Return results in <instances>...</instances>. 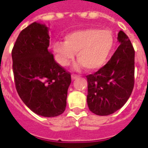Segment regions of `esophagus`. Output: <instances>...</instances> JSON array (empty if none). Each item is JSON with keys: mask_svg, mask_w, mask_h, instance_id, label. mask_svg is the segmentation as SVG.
Segmentation results:
<instances>
[{"mask_svg": "<svg viewBox=\"0 0 148 148\" xmlns=\"http://www.w3.org/2000/svg\"><path fill=\"white\" fill-rule=\"evenodd\" d=\"M77 77H78V76H77V74H71V78H72L73 80H74V79H76V78H77Z\"/></svg>", "mask_w": 148, "mask_h": 148, "instance_id": "obj_1", "label": "esophagus"}]
</instances>
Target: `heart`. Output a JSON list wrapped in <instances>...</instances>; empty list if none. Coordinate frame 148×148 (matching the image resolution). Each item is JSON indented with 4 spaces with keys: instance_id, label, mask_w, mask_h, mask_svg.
Returning a JSON list of instances; mask_svg holds the SVG:
<instances>
[{
    "instance_id": "obj_1",
    "label": "heart",
    "mask_w": 148,
    "mask_h": 148,
    "mask_svg": "<svg viewBox=\"0 0 148 148\" xmlns=\"http://www.w3.org/2000/svg\"><path fill=\"white\" fill-rule=\"evenodd\" d=\"M114 46V37L106 29L88 28L73 31L65 36V41H57L53 50L58 63L69 66L75 53L79 61L75 68L86 66L89 71H95L104 66Z\"/></svg>"
}]
</instances>
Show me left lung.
Listing matches in <instances>:
<instances>
[{"mask_svg":"<svg viewBox=\"0 0 148 148\" xmlns=\"http://www.w3.org/2000/svg\"><path fill=\"white\" fill-rule=\"evenodd\" d=\"M118 41L119 46L109 62L86 76L87 104L97 115H109L120 109L134 88L135 50L124 32H119Z\"/></svg>","mask_w":148,"mask_h":148,"instance_id":"8db88e82","label":"left lung"}]
</instances>
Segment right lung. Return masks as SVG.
Listing matches in <instances>:
<instances>
[{"mask_svg":"<svg viewBox=\"0 0 148 148\" xmlns=\"http://www.w3.org/2000/svg\"><path fill=\"white\" fill-rule=\"evenodd\" d=\"M49 29L34 22L24 29L12 50L16 91L33 112L55 117L66 106L71 74L55 62L50 50Z\"/></svg>","mask_w":148,"mask_h":148,"instance_id":"add662e5","label":"right lung"}]
</instances>
